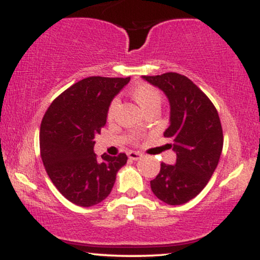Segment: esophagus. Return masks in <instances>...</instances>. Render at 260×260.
I'll return each instance as SVG.
<instances>
[{"label":"esophagus","mask_w":260,"mask_h":260,"mask_svg":"<svg viewBox=\"0 0 260 260\" xmlns=\"http://www.w3.org/2000/svg\"><path fill=\"white\" fill-rule=\"evenodd\" d=\"M128 157H129L131 160H139L142 159L143 155L138 153V151H129V153H128Z\"/></svg>","instance_id":"1"}]
</instances>
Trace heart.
Masks as SVG:
<instances>
[{"instance_id": "obj_1", "label": "heart", "mask_w": 260, "mask_h": 260, "mask_svg": "<svg viewBox=\"0 0 260 260\" xmlns=\"http://www.w3.org/2000/svg\"><path fill=\"white\" fill-rule=\"evenodd\" d=\"M131 94H132L133 99L138 103V105L144 110V112L147 111L148 109H150L151 106L154 105H160L161 104V94L154 86L145 84V83H142V84H137L133 86L132 90H131ZM118 109V100L113 99L110 104L109 110H107V118L109 120H112L113 116H115L116 111Z\"/></svg>"}]
</instances>
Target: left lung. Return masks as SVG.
I'll return each instance as SVG.
<instances>
[{"instance_id":"left-lung-1","label":"left lung","mask_w":260,"mask_h":260,"mask_svg":"<svg viewBox=\"0 0 260 260\" xmlns=\"http://www.w3.org/2000/svg\"><path fill=\"white\" fill-rule=\"evenodd\" d=\"M143 79L168 96L170 126L164 136L174 140L176 153L175 165L161 164L160 172L150 181L151 190L166 204H184L202 192L219 164L223 145L219 113L186 76L169 72Z\"/></svg>"}]
</instances>
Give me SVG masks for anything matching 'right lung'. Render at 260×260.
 Returning a JSON list of instances; mask_svg holds the SVG:
<instances>
[{"label":"right lung","mask_w":260,"mask_h":260,"mask_svg":"<svg viewBox=\"0 0 260 260\" xmlns=\"http://www.w3.org/2000/svg\"><path fill=\"white\" fill-rule=\"evenodd\" d=\"M127 78L88 77L52 101L40 126V153L50 180L64 198L79 207H92L111 192L127 155L94 153V138L106 124L113 98Z\"/></svg>","instance_id":"obj_1"}]
</instances>
